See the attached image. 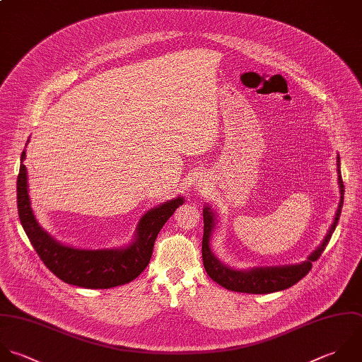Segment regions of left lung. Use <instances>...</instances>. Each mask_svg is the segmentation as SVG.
<instances>
[{"instance_id": "obj_1", "label": "left lung", "mask_w": 362, "mask_h": 362, "mask_svg": "<svg viewBox=\"0 0 362 362\" xmlns=\"http://www.w3.org/2000/svg\"><path fill=\"white\" fill-rule=\"evenodd\" d=\"M337 170H339V183H340V192H341V200L336 213L334 223L330 227L329 234L326 235L323 244L308 258V261L296 265L289 267H271V268H255L251 271H234L226 265H223L211 252L210 250V235L211 230L214 227V216L210 207H204L203 210V221H204V234H203V244H202V255H203V264L207 275L221 285L223 288L234 292L241 293H254V295H262V293H272L278 291L288 289L298 284L300 279H303L309 271L312 269V264L320 258L323 251L326 250L336 226L339 223L343 202H344V182L340 172V156H337Z\"/></svg>"}]
</instances>
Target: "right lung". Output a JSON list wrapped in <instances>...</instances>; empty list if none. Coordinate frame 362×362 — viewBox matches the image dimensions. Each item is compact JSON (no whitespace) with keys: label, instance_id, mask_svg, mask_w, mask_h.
Listing matches in <instances>:
<instances>
[{"label":"right lung","instance_id":"obj_1","mask_svg":"<svg viewBox=\"0 0 362 362\" xmlns=\"http://www.w3.org/2000/svg\"><path fill=\"white\" fill-rule=\"evenodd\" d=\"M25 151L16 180V202L21 224L45 267L60 281L87 289H108L125 285L148 267L155 240L175 210L183 204L177 197L152 209L139 221L135 241L124 250H74L64 247L46 234L35 220L28 194Z\"/></svg>","mask_w":362,"mask_h":362}]
</instances>
